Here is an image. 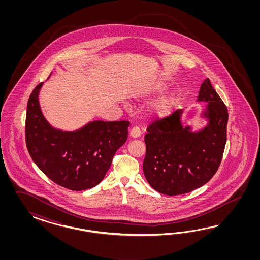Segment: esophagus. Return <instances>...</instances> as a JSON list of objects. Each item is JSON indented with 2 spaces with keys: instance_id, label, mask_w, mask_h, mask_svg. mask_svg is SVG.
<instances>
[{
  "instance_id": "1",
  "label": "esophagus",
  "mask_w": 260,
  "mask_h": 260,
  "mask_svg": "<svg viewBox=\"0 0 260 260\" xmlns=\"http://www.w3.org/2000/svg\"><path fill=\"white\" fill-rule=\"evenodd\" d=\"M140 135H141V131L137 126H134L132 128V131L129 132V136L132 138H138Z\"/></svg>"
}]
</instances>
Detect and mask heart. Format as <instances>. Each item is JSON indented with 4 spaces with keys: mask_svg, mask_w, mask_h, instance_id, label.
<instances>
[{
    "mask_svg": "<svg viewBox=\"0 0 260 260\" xmlns=\"http://www.w3.org/2000/svg\"><path fill=\"white\" fill-rule=\"evenodd\" d=\"M165 88L166 86L164 84L157 82L152 84L148 89H146L144 95L158 94L162 92ZM176 104H177V98L174 95H165L160 97L154 102L151 103L147 109V113L152 117H157V118L166 117L169 114H171V112L175 108Z\"/></svg>",
    "mask_w": 260,
    "mask_h": 260,
    "instance_id": "heart-1",
    "label": "heart"
}]
</instances>
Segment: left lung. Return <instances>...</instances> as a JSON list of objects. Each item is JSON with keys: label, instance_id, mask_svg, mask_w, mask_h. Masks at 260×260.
<instances>
[{"label": "left lung", "instance_id": "obj_1", "mask_svg": "<svg viewBox=\"0 0 260 260\" xmlns=\"http://www.w3.org/2000/svg\"><path fill=\"white\" fill-rule=\"evenodd\" d=\"M197 101L208 104L201 113L208 121L203 128L183 126V110L147 128L143 172L160 193L178 196L198 189L212 179L220 165L227 141V107L209 78L202 83Z\"/></svg>", "mask_w": 260, "mask_h": 260}]
</instances>
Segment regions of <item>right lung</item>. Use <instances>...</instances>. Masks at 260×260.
<instances>
[{
  "instance_id": "right-lung-1",
  "label": "right lung",
  "mask_w": 260,
  "mask_h": 260,
  "mask_svg": "<svg viewBox=\"0 0 260 260\" xmlns=\"http://www.w3.org/2000/svg\"><path fill=\"white\" fill-rule=\"evenodd\" d=\"M40 83L29 96L25 143L32 160L49 179L71 190L91 189L102 181L112 158L127 138L128 121H91L76 131H62L45 118Z\"/></svg>"
}]
</instances>
